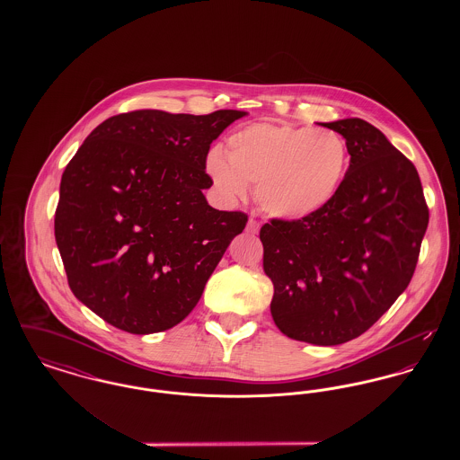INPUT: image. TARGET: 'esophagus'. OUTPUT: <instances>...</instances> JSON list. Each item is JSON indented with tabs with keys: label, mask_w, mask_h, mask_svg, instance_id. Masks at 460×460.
Listing matches in <instances>:
<instances>
[{
	"label": "esophagus",
	"mask_w": 460,
	"mask_h": 460,
	"mask_svg": "<svg viewBox=\"0 0 460 460\" xmlns=\"http://www.w3.org/2000/svg\"><path fill=\"white\" fill-rule=\"evenodd\" d=\"M259 229H261L259 220L250 217L248 224H246V233H250V234H257V233H259Z\"/></svg>",
	"instance_id": "esophagus-1"
}]
</instances>
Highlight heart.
<instances>
[{
    "label": "heart",
    "mask_w": 460,
    "mask_h": 460,
    "mask_svg": "<svg viewBox=\"0 0 460 460\" xmlns=\"http://www.w3.org/2000/svg\"><path fill=\"white\" fill-rule=\"evenodd\" d=\"M207 171L224 197L243 198L257 186L263 210L281 219H305L338 195L349 171L345 137L328 128L257 122L233 132Z\"/></svg>",
    "instance_id": "b5f03b06"
}]
</instances>
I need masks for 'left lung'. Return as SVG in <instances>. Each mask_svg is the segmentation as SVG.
Segmentation results:
<instances>
[{"mask_svg": "<svg viewBox=\"0 0 460 460\" xmlns=\"http://www.w3.org/2000/svg\"><path fill=\"white\" fill-rule=\"evenodd\" d=\"M349 145L338 195L305 219L261 229L270 314L286 336L341 345L360 336L411 283L429 222L414 164L362 119L323 124Z\"/></svg>", "mask_w": 460, "mask_h": 460, "instance_id": "obj_1", "label": "left lung"}]
</instances>
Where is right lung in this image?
I'll use <instances>...</instances> for the list:
<instances>
[{
  "label": "right lung",
  "instance_id": "right-lung-1",
  "mask_svg": "<svg viewBox=\"0 0 460 460\" xmlns=\"http://www.w3.org/2000/svg\"><path fill=\"white\" fill-rule=\"evenodd\" d=\"M134 110L89 134L68 162L55 212L66 281L84 305L132 334L174 328L248 216L216 210L203 190L214 139L244 117Z\"/></svg>",
  "mask_w": 460,
  "mask_h": 460
}]
</instances>
